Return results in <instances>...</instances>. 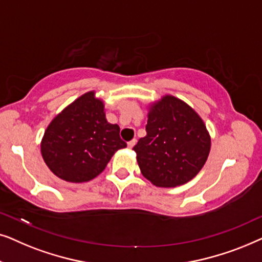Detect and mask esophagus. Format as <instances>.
Segmentation results:
<instances>
[{"instance_id": "1", "label": "esophagus", "mask_w": 262, "mask_h": 262, "mask_svg": "<svg viewBox=\"0 0 262 262\" xmlns=\"http://www.w3.org/2000/svg\"><path fill=\"white\" fill-rule=\"evenodd\" d=\"M135 142H137V140H135V139H133V140L129 141V142H128V147H129V148H133L134 145H135Z\"/></svg>"}]
</instances>
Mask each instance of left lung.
<instances>
[{"mask_svg": "<svg viewBox=\"0 0 262 262\" xmlns=\"http://www.w3.org/2000/svg\"><path fill=\"white\" fill-rule=\"evenodd\" d=\"M146 132L133 149L141 173L157 187L189 182L210 155L206 124L193 107L171 95L149 104Z\"/></svg>", "mask_w": 262, "mask_h": 262, "instance_id": "8db88e82", "label": "left lung"}]
</instances>
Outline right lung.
I'll list each match as a JSON object with an SVG mask.
<instances>
[{"label": "right lung", "instance_id": "obj_1", "mask_svg": "<svg viewBox=\"0 0 262 262\" xmlns=\"http://www.w3.org/2000/svg\"><path fill=\"white\" fill-rule=\"evenodd\" d=\"M124 147L120 127L107 122L104 102L95 91L83 93L56 115L40 142L41 157L51 172L73 183L95 179L115 152Z\"/></svg>", "mask_w": 262, "mask_h": 262}]
</instances>
